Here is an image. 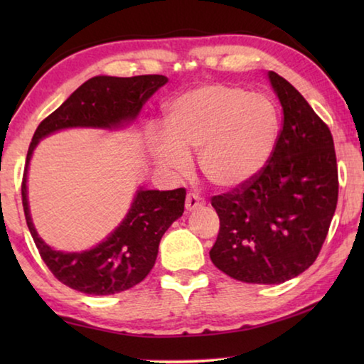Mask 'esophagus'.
I'll list each match as a JSON object with an SVG mask.
<instances>
[{"mask_svg":"<svg viewBox=\"0 0 364 364\" xmlns=\"http://www.w3.org/2000/svg\"><path fill=\"white\" fill-rule=\"evenodd\" d=\"M205 204V200L202 199L200 196H197L196 193H189L186 196V210L188 212H193L196 208H199Z\"/></svg>","mask_w":364,"mask_h":364,"instance_id":"esophagus-1","label":"esophagus"}]
</instances>
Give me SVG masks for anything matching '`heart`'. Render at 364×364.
Listing matches in <instances>:
<instances>
[{"instance_id":"1","label":"heart","mask_w":364,"mask_h":364,"mask_svg":"<svg viewBox=\"0 0 364 364\" xmlns=\"http://www.w3.org/2000/svg\"><path fill=\"white\" fill-rule=\"evenodd\" d=\"M165 134L152 139L156 162L186 175L189 154L199 152L202 175L215 186L234 188L268 162L278 138V114L267 96L231 85H207L175 97L165 117Z\"/></svg>"}]
</instances>
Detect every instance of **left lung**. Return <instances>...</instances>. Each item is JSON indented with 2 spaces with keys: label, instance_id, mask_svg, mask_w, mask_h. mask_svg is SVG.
Here are the masks:
<instances>
[{
  "label": "left lung",
  "instance_id": "8db88e82",
  "mask_svg": "<svg viewBox=\"0 0 364 364\" xmlns=\"http://www.w3.org/2000/svg\"><path fill=\"white\" fill-rule=\"evenodd\" d=\"M268 78L284 114L268 164L231 193L212 197L220 218L212 262L252 284H281L311 267L338 196L328 125L286 78L276 72Z\"/></svg>",
  "mask_w": 364,
  "mask_h": 364
}]
</instances>
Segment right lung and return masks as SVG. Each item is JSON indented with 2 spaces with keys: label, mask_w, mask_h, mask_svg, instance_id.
Instances as JSON below:
<instances>
[{
  "label": "right lung",
  "mask_w": 364,
  "mask_h": 364,
  "mask_svg": "<svg viewBox=\"0 0 364 364\" xmlns=\"http://www.w3.org/2000/svg\"><path fill=\"white\" fill-rule=\"evenodd\" d=\"M168 82L164 75L90 78L43 120L32 138L22 178L27 226L43 262L63 284L90 295H110L139 284L156 263L160 239L184 212L186 189L139 188L127 217L96 247L83 252L54 250L36 232L30 217L27 171L40 139L65 128L115 130L136 119L144 102Z\"/></svg>",
  "instance_id": "add662e5"
}]
</instances>
